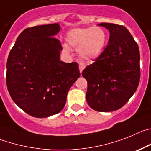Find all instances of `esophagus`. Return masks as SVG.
<instances>
[{
	"label": "esophagus",
	"mask_w": 151,
	"mask_h": 151,
	"mask_svg": "<svg viewBox=\"0 0 151 151\" xmlns=\"http://www.w3.org/2000/svg\"><path fill=\"white\" fill-rule=\"evenodd\" d=\"M84 68H85V64L83 63V62H80V63H79V69H80V72H81V74L82 73V71L83 70Z\"/></svg>",
	"instance_id": "1"
}]
</instances>
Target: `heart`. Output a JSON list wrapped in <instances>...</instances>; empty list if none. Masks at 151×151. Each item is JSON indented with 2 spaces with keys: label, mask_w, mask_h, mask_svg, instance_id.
Wrapping results in <instances>:
<instances>
[{
  "label": "heart",
  "mask_w": 151,
  "mask_h": 151,
  "mask_svg": "<svg viewBox=\"0 0 151 151\" xmlns=\"http://www.w3.org/2000/svg\"><path fill=\"white\" fill-rule=\"evenodd\" d=\"M107 38L105 30L101 27L74 28L69 30L65 37L68 44L77 47L78 55L86 61L95 60L102 53Z\"/></svg>",
  "instance_id": "obj_1"
}]
</instances>
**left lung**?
<instances>
[{
	"label": "left lung",
	"mask_w": 151,
	"mask_h": 151,
	"mask_svg": "<svg viewBox=\"0 0 151 151\" xmlns=\"http://www.w3.org/2000/svg\"><path fill=\"white\" fill-rule=\"evenodd\" d=\"M109 31L108 44L102 53L82 72L87 81L86 99L91 108L110 112L122 108L136 91L140 81L138 46L127 28L100 23Z\"/></svg>",
	"instance_id": "left-lung-1"
}]
</instances>
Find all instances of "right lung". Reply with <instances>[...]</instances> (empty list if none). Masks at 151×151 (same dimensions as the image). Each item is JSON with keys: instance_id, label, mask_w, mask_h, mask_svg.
I'll return each instance as SVG.
<instances>
[{"instance_id": "right-lung-1", "label": "right lung", "mask_w": 151, "mask_h": 151, "mask_svg": "<svg viewBox=\"0 0 151 151\" xmlns=\"http://www.w3.org/2000/svg\"><path fill=\"white\" fill-rule=\"evenodd\" d=\"M59 23L25 29L6 62V86L15 103L34 117L60 112L71 86L80 77L77 62L60 60L61 43L53 37Z\"/></svg>"}]
</instances>
